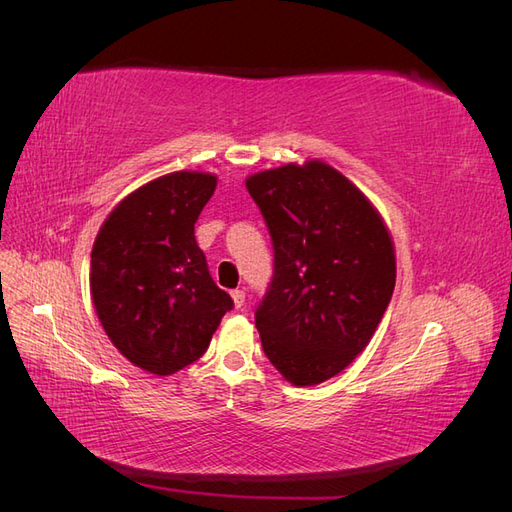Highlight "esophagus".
Listing matches in <instances>:
<instances>
[{
    "label": "esophagus",
    "mask_w": 512,
    "mask_h": 512,
    "mask_svg": "<svg viewBox=\"0 0 512 512\" xmlns=\"http://www.w3.org/2000/svg\"><path fill=\"white\" fill-rule=\"evenodd\" d=\"M230 297H232V301H235V307H241L245 303V292L243 290H232Z\"/></svg>",
    "instance_id": "34e87169"
}]
</instances>
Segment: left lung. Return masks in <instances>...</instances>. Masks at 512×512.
Masks as SVG:
<instances>
[{
	"mask_svg": "<svg viewBox=\"0 0 512 512\" xmlns=\"http://www.w3.org/2000/svg\"><path fill=\"white\" fill-rule=\"evenodd\" d=\"M273 241L256 309L262 350L294 386L344 371L374 337L395 288V247L367 196L327 162L245 179Z\"/></svg>",
	"mask_w": 512,
	"mask_h": 512,
	"instance_id": "left-lung-1",
	"label": "left lung"
}]
</instances>
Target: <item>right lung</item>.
Segmentation results:
<instances>
[{"label":"right lung","instance_id":"obj_1","mask_svg":"<svg viewBox=\"0 0 512 512\" xmlns=\"http://www.w3.org/2000/svg\"><path fill=\"white\" fill-rule=\"evenodd\" d=\"M218 177L177 170L128 194L91 250L89 288L113 346L149 374L170 376L209 348L230 294L215 286L194 237Z\"/></svg>","mask_w":512,"mask_h":512}]
</instances>
